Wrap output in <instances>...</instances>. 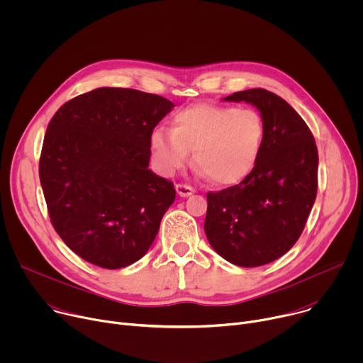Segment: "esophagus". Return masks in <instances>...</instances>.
<instances>
[{"label": "esophagus", "mask_w": 363, "mask_h": 363, "mask_svg": "<svg viewBox=\"0 0 363 363\" xmlns=\"http://www.w3.org/2000/svg\"><path fill=\"white\" fill-rule=\"evenodd\" d=\"M175 189H177V194H178L179 196H184V198H186V196H189V195H192V194L195 192V189H194L192 186L184 185V184L175 185Z\"/></svg>", "instance_id": "esophagus-1"}]
</instances>
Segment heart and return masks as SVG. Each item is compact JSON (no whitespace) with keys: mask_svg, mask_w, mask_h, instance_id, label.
I'll use <instances>...</instances> for the list:
<instances>
[{"mask_svg":"<svg viewBox=\"0 0 363 363\" xmlns=\"http://www.w3.org/2000/svg\"><path fill=\"white\" fill-rule=\"evenodd\" d=\"M264 122L252 109L196 105L174 116L171 130L150 133L153 162L162 175H174L189 160L202 177L217 185H237L255 168L264 143Z\"/></svg>","mask_w":363,"mask_h":363,"instance_id":"b5f03b06","label":"heart"}]
</instances>
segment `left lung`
<instances>
[{"mask_svg":"<svg viewBox=\"0 0 363 363\" xmlns=\"http://www.w3.org/2000/svg\"><path fill=\"white\" fill-rule=\"evenodd\" d=\"M264 122V143L255 168L240 184L208 192L205 235L227 262L240 267L269 264L298 240L318 194L315 138L286 100L264 89L233 93Z\"/></svg>","mask_w":363,"mask_h":363,"instance_id":"1","label":"left lung"}]
</instances>
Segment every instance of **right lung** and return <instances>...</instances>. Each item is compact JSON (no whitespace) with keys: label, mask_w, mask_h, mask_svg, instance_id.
Segmentation results:
<instances>
[{"label":"right lung","mask_w":363,"mask_h":363,"mask_svg":"<svg viewBox=\"0 0 363 363\" xmlns=\"http://www.w3.org/2000/svg\"><path fill=\"white\" fill-rule=\"evenodd\" d=\"M174 108L158 94L99 87L50 121L40 182L51 224L83 260L123 269L152 245L175 189L149 169L150 133Z\"/></svg>","instance_id":"add662e5"}]
</instances>
